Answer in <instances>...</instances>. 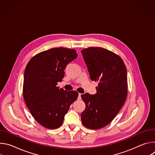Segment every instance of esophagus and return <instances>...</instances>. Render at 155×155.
<instances>
[{
	"instance_id": "obj_1",
	"label": "esophagus",
	"mask_w": 155,
	"mask_h": 155,
	"mask_svg": "<svg viewBox=\"0 0 155 155\" xmlns=\"http://www.w3.org/2000/svg\"><path fill=\"white\" fill-rule=\"evenodd\" d=\"M81 94L79 93V94H78V99H81Z\"/></svg>"
}]
</instances>
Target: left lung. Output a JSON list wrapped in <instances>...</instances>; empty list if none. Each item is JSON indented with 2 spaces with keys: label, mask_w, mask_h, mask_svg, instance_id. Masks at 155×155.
I'll return each instance as SVG.
<instances>
[{
  "label": "left lung",
  "mask_w": 155,
  "mask_h": 155,
  "mask_svg": "<svg viewBox=\"0 0 155 155\" xmlns=\"http://www.w3.org/2000/svg\"><path fill=\"white\" fill-rule=\"evenodd\" d=\"M81 52L91 80L99 81L95 94L81 96L86 105L81 119L86 127L99 129L115 118L126 101L127 70L123 59L107 49L89 47Z\"/></svg>",
  "instance_id": "8db88e82"
}]
</instances>
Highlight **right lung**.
Returning <instances> with one entry per match:
<instances>
[{"mask_svg":"<svg viewBox=\"0 0 155 155\" xmlns=\"http://www.w3.org/2000/svg\"><path fill=\"white\" fill-rule=\"evenodd\" d=\"M77 56L74 49L51 48L35 55L26 65L23 97L32 117L43 127H59L78 96L76 91H67L57 86L64 77L66 66Z\"/></svg>","mask_w":155,"mask_h":155,"instance_id":"obj_1","label":"right lung"}]
</instances>
